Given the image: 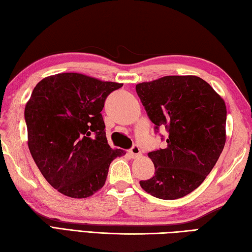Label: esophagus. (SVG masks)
<instances>
[{
	"label": "esophagus",
	"instance_id": "34e87169",
	"mask_svg": "<svg viewBox=\"0 0 252 252\" xmlns=\"http://www.w3.org/2000/svg\"><path fill=\"white\" fill-rule=\"evenodd\" d=\"M129 154L131 155V157H137L141 155V150L140 147L137 145H133L131 149L129 150Z\"/></svg>",
	"mask_w": 252,
	"mask_h": 252
}]
</instances>
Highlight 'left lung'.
<instances>
[{
	"label": "left lung",
	"instance_id": "left-lung-1",
	"mask_svg": "<svg viewBox=\"0 0 252 252\" xmlns=\"http://www.w3.org/2000/svg\"><path fill=\"white\" fill-rule=\"evenodd\" d=\"M135 90L155 133L167 131L165 149L149 153L155 176L140 185L155 198H182L204 181L224 149L225 102L198 76H165Z\"/></svg>",
	"mask_w": 252,
	"mask_h": 252
}]
</instances>
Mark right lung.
I'll use <instances>...</instances> for the list:
<instances>
[{"label":"right lung","instance_id":"right-lung-1","mask_svg":"<svg viewBox=\"0 0 252 252\" xmlns=\"http://www.w3.org/2000/svg\"><path fill=\"white\" fill-rule=\"evenodd\" d=\"M122 84L78 73L39 82L25 108L28 147L42 176L70 198H88L105 185L111 161L125 155L108 144L101 110Z\"/></svg>","mask_w":252,"mask_h":252}]
</instances>
